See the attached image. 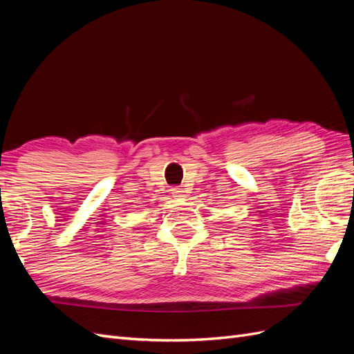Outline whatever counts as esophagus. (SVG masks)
Returning a JSON list of instances; mask_svg holds the SVG:
<instances>
[{
    "mask_svg": "<svg viewBox=\"0 0 354 354\" xmlns=\"http://www.w3.org/2000/svg\"><path fill=\"white\" fill-rule=\"evenodd\" d=\"M171 194H173L174 198H183V190L180 187H171Z\"/></svg>",
    "mask_w": 354,
    "mask_h": 354,
    "instance_id": "1",
    "label": "esophagus"
}]
</instances>
